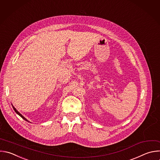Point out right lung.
<instances>
[{"mask_svg":"<svg viewBox=\"0 0 160 160\" xmlns=\"http://www.w3.org/2000/svg\"><path fill=\"white\" fill-rule=\"evenodd\" d=\"M12 108H13L14 110L15 111V112H16V113H17V114H18L19 116H21V118H22L23 119H24L25 121H28V120H27V119H26L24 117H23V116H22V115H21V114H20V113H19V112H18V111H17V110H16V109L14 108V107H12Z\"/></svg>","mask_w":160,"mask_h":160,"instance_id":"add662e5","label":"right lung"}]
</instances>
